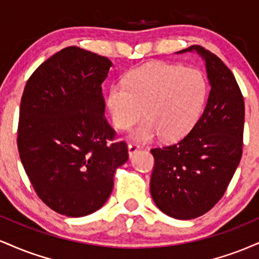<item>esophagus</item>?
Masks as SVG:
<instances>
[{
    "instance_id": "1",
    "label": "esophagus",
    "mask_w": 259,
    "mask_h": 259,
    "mask_svg": "<svg viewBox=\"0 0 259 259\" xmlns=\"http://www.w3.org/2000/svg\"><path fill=\"white\" fill-rule=\"evenodd\" d=\"M140 150V146L136 144H129V146H127V153H129V157L132 158L133 154H135L138 151Z\"/></svg>"
}]
</instances>
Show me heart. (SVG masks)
<instances>
[{
  "label": "heart",
  "mask_w": 259,
  "mask_h": 259,
  "mask_svg": "<svg viewBox=\"0 0 259 259\" xmlns=\"http://www.w3.org/2000/svg\"><path fill=\"white\" fill-rule=\"evenodd\" d=\"M208 84L195 68L151 63L136 68L109 89L107 107L115 127L126 130L141 119L132 138L147 142L160 136L175 141L194 127L203 111Z\"/></svg>",
  "instance_id": "b5f03b06"
}]
</instances>
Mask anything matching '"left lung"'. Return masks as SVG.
Masks as SVG:
<instances>
[{"mask_svg": "<svg viewBox=\"0 0 259 259\" xmlns=\"http://www.w3.org/2000/svg\"><path fill=\"white\" fill-rule=\"evenodd\" d=\"M206 62L210 91L200 119L184 139L151 150L154 167L151 196L163 213L194 219L212 209L224 195L242 156L245 103L231 70L214 53L198 45Z\"/></svg>", "mask_w": 259, "mask_h": 259, "instance_id": "left-lung-1", "label": "left lung"}]
</instances>
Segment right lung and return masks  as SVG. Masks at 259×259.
Listing matches in <instances>:
<instances>
[{
    "label": "right lung",
    "instance_id": "obj_1",
    "mask_svg": "<svg viewBox=\"0 0 259 259\" xmlns=\"http://www.w3.org/2000/svg\"><path fill=\"white\" fill-rule=\"evenodd\" d=\"M112 62L76 46L45 61L20 101L18 151L35 192L55 212L84 217L100 209L126 162L124 141L105 117L102 82Z\"/></svg>",
    "mask_w": 259,
    "mask_h": 259
}]
</instances>
